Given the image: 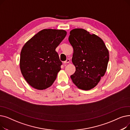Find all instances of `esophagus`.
Masks as SVG:
<instances>
[{"label": "esophagus", "mask_w": 130, "mask_h": 130, "mask_svg": "<svg viewBox=\"0 0 130 130\" xmlns=\"http://www.w3.org/2000/svg\"><path fill=\"white\" fill-rule=\"evenodd\" d=\"M70 59H66V60L64 61V64H67V63H70Z\"/></svg>", "instance_id": "1"}]
</instances>
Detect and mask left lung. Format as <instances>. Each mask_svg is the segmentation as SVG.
Here are the masks:
<instances>
[{"label": "left lung", "mask_w": 130, "mask_h": 130, "mask_svg": "<svg viewBox=\"0 0 130 130\" xmlns=\"http://www.w3.org/2000/svg\"><path fill=\"white\" fill-rule=\"evenodd\" d=\"M69 40L73 48L72 61L76 68L71 79L79 89L91 90L106 73L108 50L100 37L82 28L72 30Z\"/></svg>", "instance_id": "8db88e82"}]
</instances>
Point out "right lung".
I'll return each mask as SVG.
<instances>
[{
    "label": "right lung",
    "instance_id": "right-lung-1",
    "mask_svg": "<svg viewBox=\"0 0 130 130\" xmlns=\"http://www.w3.org/2000/svg\"><path fill=\"white\" fill-rule=\"evenodd\" d=\"M67 34L63 29H44L25 44L20 56V69L31 87L43 90L55 80L62 64L56 48Z\"/></svg>",
    "mask_w": 130,
    "mask_h": 130
}]
</instances>
